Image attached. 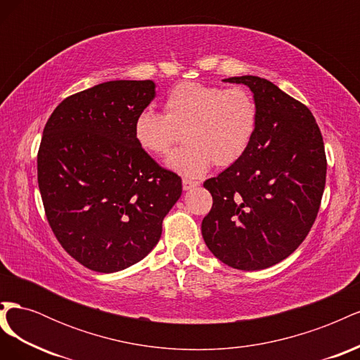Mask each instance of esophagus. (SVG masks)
Instances as JSON below:
<instances>
[{"label": "esophagus", "instance_id": "esophagus-1", "mask_svg": "<svg viewBox=\"0 0 360 360\" xmlns=\"http://www.w3.org/2000/svg\"><path fill=\"white\" fill-rule=\"evenodd\" d=\"M181 184H183V189H184V191H191V189H193V188L200 186V181L191 180V179H183Z\"/></svg>", "mask_w": 360, "mask_h": 360}]
</instances>
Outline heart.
I'll return each mask as SVG.
<instances>
[{"instance_id":"b5f03b06","label":"heart","mask_w":360,"mask_h":360,"mask_svg":"<svg viewBox=\"0 0 360 360\" xmlns=\"http://www.w3.org/2000/svg\"><path fill=\"white\" fill-rule=\"evenodd\" d=\"M165 115L146 108L135 117L134 138L147 153L165 155L184 132L183 148L168 156L167 167L184 177L230 167L252 143L258 123L255 99L243 86L224 89L200 82L174 86L163 103Z\"/></svg>"}]
</instances>
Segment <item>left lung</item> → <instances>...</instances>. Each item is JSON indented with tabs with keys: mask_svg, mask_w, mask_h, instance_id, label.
<instances>
[{
	"mask_svg": "<svg viewBox=\"0 0 360 360\" xmlns=\"http://www.w3.org/2000/svg\"><path fill=\"white\" fill-rule=\"evenodd\" d=\"M222 81L252 91L258 123L246 153L204 181L213 205L201 233L224 264L261 270L292 254L317 217L328 169L323 136L308 108L270 81Z\"/></svg>",
	"mask_w": 360,
	"mask_h": 360,
	"instance_id": "1",
	"label": "left lung"
}]
</instances>
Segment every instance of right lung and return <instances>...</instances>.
Here are the masks:
<instances>
[{"label":"right lung","instance_id":"add662e5","mask_svg":"<svg viewBox=\"0 0 360 360\" xmlns=\"http://www.w3.org/2000/svg\"><path fill=\"white\" fill-rule=\"evenodd\" d=\"M153 81H108L64 99L43 129L37 180L48 222L76 261L114 274L147 257L181 179L134 138Z\"/></svg>","mask_w":360,"mask_h":360}]
</instances>
